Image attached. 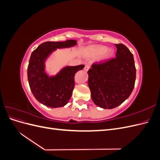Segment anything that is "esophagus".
<instances>
[{
	"label": "esophagus",
	"mask_w": 160,
	"mask_h": 160,
	"mask_svg": "<svg viewBox=\"0 0 160 160\" xmlns=\"http://www.w3.org/2000/svg\"><path fill=\"white\" fill-rule=\"evenodd\" d=\"M89 68H90V66H89V65H86L85 66V67H84V69H85V71H88V70L89 69Z\"/></svg>",
	"instance_id": "obj_1"
}]
</instances>
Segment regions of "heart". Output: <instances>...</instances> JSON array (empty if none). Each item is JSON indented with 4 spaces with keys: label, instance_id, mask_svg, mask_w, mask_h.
I'll list each match as a JSON object with an SVG mask.
<instances>
[{
    "label": "heart",
    "instance_id": "1",
    "mask_svg": "<svg viewBox=\"0 0 160 160\" xmlns=\"http://www.w3.org/2000/svg\"><path fill=\"white\" fill-rule=\"evenodd\" d=\"M108 49V47L103 45H96L92 47L91 52L94 56H100L104 54V58L108 59L113 55V51L111 49Z\"/></svg>",
    "mask_w": 160,
    "mask_h": 160
}]
</instances>
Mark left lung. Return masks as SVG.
Here are the masks:
<instances>
[{
	"instance_id": "1",
	"label": "left lung",
	"mask_w": 160,
	"mask_h": 160,
	"mask_svg": "<svg viewBox=\"0 0 160 160\" xmlns=\"http://www.w3.org/2000/svg\"><path fill=\"white\" fill-rule=\"evenodd\" d=\"M115 45V57L95 62L88 71L92 100L104 109H113L124 102L133 91L136 78L133 54L122 43Z\"/></svg>"
}]
</instances>
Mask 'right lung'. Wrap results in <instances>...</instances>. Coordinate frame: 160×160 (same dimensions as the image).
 I'll return each instance as SVG.
<instances>
[{
    "instance_id": "right-lung-1",
    "label": "right lung",
    "mask_w": 160,
    "mask_h": 160,
    "mask_svg": "<svg viewBox=\"0 0 160 160\" xmlns=\"http://www.w3.org/2000/svg\"><path fill=\"white\" fill-rule=\"evenodd\" d=\"M76 44L75 40L47 41L32 51L27 68L28 81L34 97L42 104L56 108L69 102L75 87V73L85 65L66 67L57 76L49 77L44 72V61L57 48L70 47Z\"/></svg>"
}]
</instances>
